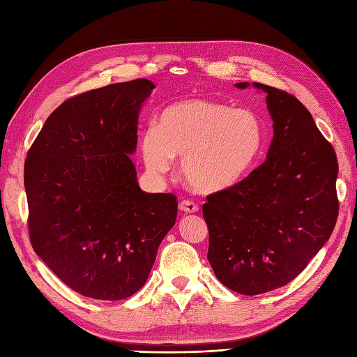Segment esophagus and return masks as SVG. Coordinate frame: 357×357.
Here are the masks:
<instances>
[{
  "label": "esophagus",
  "instance_id": "obj_1",
  "mask_svg": "<svg viewBox=\"0 0 357 357\" xmlns=\"http://www.w3.org/2000/svg\"><path fill=\"white\" fill-rule=\"evenodd\" d=\"M178 208L185 213H195L198 211V204H195L194 202H189V199H183V202L180 203Z\"/></svg>",
  "mask_w": 357,
  "mask_h": 357
}]
</instances>
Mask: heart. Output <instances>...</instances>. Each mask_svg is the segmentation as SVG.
I'll return each mask as SVG.
<instances>
[{
	"label": "heart",
	"mask_w": 357,
	"mask_h": 357,
	"mask_svg": "<svg viewBox=\"0 0 357 357\" xmlns=\"http://www.w3.org/2000/svg\"><path fill=\"white\" fill-rule=\"evenodd\" d=\"M265 124L256 112L211 100H186L165 109L141 137L146 169L162 176L181 158L180 171L197 192L238 185L256 167L265 146Z\"/></svg>",
	"instance_id": "heart-1"
}]
</instances>
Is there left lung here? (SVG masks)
<instances>
[{"label":"left lung","instance_id":"8db88e82","mask_svg":"<svg viewBox=\"0 0 357 357\" xmlns=\"http://www.w3.org/2000/svg\"><path fill=\"white\" fill-rule=\"evenodd\" d=\"M273 119L265 162L227 190L207 197V259L229 289L257 295L294 280L328 241L337 218V160L310 112L262 83Z\"/></svg>","mask_w":357,"mask_h":357}]
</instances>
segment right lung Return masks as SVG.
Wrapping results in <instances>:
<instances>
[{"label": "right lung", "mask_w": 357, "mask_h": 357, "mask_svg": "<svg viewBox=\"0 0 357 357\" xmlns=\"http://www.w3.org/2000/svg\"><path fill=\"white\" fill-rule=\"evenodd\" d=\"M154 88L137 78L66 100L27 154L34 253L84 297L124 300L141 289L176 224L177 198L139 188L130 159L139 112Z\"/></svg>", "instance_id": "1"}]
</instances>
